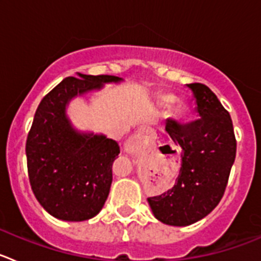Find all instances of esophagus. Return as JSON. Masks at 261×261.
<instances>
[{
  "label": "esophagus",
  "instance_id": "1",
  "mask_svg": "<svg viewBox=\"0 0 261 261\" xmlns=\"http://www.w3.org/2000/svg\"><path fill=\"white\" fill-rule=\"evenodd\" d=\"M155 138V133H154L153 129L150 128H142L141 130H138L136 133L135 137L125 145V150L132 153V151L136 150H141L144 147L149 146L151 142L154 141Z\"/></svg>",
  "mask_w": 261,
  "mask_h": 261
}]
</instances>
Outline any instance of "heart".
Segmentation results:
<instances>
[{"label": "heart", "mask_w": 261, "mask_h": 261, "mask_svg": "<svg viewBox=\"0 0 261 261\" xmlns=\"http://www.w3.org/2000/svg\"><path fill=\"white\" fill-rule=\"evenodd\" d=\"M165 102H166V103H171V102H174V96H172V95H167V96H165Z\"/></svg>", "instance_id": "1"}]
</instances>
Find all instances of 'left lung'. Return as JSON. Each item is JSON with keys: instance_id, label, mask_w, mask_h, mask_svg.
<instances>
[{"instance_id": "obj_1", "label": "left lung", "mask_w": 261, "mask_h": 261, "mask_svg": "<svg viewBox=\"0 0 261 261\" xmlns=\"http://www.w3.org/2000/svg\"><path fill=\"white\" fill-rule=\"evenodd\" d=\"M199 119L188 124L168 119L166 132L181 147V167L175 186L149 197L154 217L171 226H188L208 216L225 193L237 153L229 112L202 84L187 85Z\"/></svg>"}]
</instances>
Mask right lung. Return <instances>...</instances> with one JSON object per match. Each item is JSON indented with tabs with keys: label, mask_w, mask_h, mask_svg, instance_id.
<instances>
[{
	"label": "right lung",
	"mask_w": 261,
	"mask_h": 261,
	"mask_svg": "<svg viewBox=\"0 0 261 261\" xmlns=\"http://www.w3.org/2000/svg\"><path fill=\"white\" fill-rule=\"evenodd\" d=\"M120 81L78 73V78L61 81L36 110L26 142L30 184L41 206L59 220L80 222L102 211L120 153L115 140L74 129L66 106L75 96Z\"/></svg>",
	"instance_id": "add662e5"
}]
</instances>
